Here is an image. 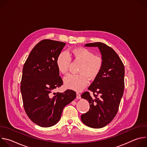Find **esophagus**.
Listing matches in <instances>:
<instances>
[{
	"label": "esophagus",
	"instance_id": "esophagus-1",
	"mask_svg": "<svg viewBox=\"0 0 147 147\" xmlns=\"http://www.w3.org/2000/svg\"><path fill=\"white\" fill-rule=\"evenodd\" d=\"M76 95H77V99H80V98H81V95H80V93L77 92Z\"/></svg>",
	"mask_w": 147,
	"mask_h": 147
}]
</instances>
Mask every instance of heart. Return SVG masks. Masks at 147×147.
<instances>
[{
    "label": "heart",
    "mask_w": 147,
    "mask_h": 147,
    "mask_svg": "<svg viewBox=\"0 0 147 147\" xmlns=\"http://www.w3.org/2000/svg\"><path fill=\"white\" fill-rule=\"evenodd\" d=\"M71 57L81 63L78 71L80 74H70L66 76L64 78L65 86L70 89L81 91L87 86L88 78L94 80L99 74L103 68V59L84 48L73 49L70 56L67 52H61L56 58V65L61 74H65L68 72Z\"/></svg>",
    "instance_id": "heart-1"
}]
</instances>
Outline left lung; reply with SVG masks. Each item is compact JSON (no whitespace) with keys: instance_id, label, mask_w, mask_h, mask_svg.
Instances as JSON below:
<instances>
[{"instance_id":"8db88e82","label":"left lung","mask_w":147,"mask_h":147,"mask_svg":"<svg viewBox=\"0 0 147 147\" xmlns=\"http://www.w3.org/2000/svg\"><path fill=\"white\" fill-rule=\"evenodd\" d=\"M86 47H98L103 59V68L88 87L92 92L82 94L88 100L90 109L81 116L87 126L99 129L106 126L116 115L124 89V66L122 61L110 47L102 42L90 43Z\"/></svg>"}]
</instances>
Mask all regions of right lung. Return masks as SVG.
Listing matches in <instances>:
<instances>
[{"instance_id":"1","label":"right lung","mask_w":147,"mask_h":147,"mask_svg":"<svg viewBox=\"0 0 147 147\" xmlns=\"http://www.w3.org/2000/svg\"><path fill=\"white\" fill-rule=\"evenodd\" d=\"M66 44L51 39L40 40L32 49L23 68L20 90L28 117L42 127L60 120L63 108L76 97L71 90L53 93L63 85L56 58Z\"/></svg>"}]
</instances>
